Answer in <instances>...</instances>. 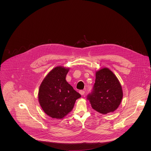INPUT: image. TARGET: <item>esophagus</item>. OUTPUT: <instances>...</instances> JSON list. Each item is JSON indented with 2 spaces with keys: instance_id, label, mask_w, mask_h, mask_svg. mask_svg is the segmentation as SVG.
I'll list each match as a JSON object with an SVG mask.
<instances>
[{
  "instance_id": "obj_1",
  "label": "esophagus",
  "mask_w": 151,
  "mask_h": 151,
  "mask_svg": "<svg viewBox=\"0 0 151 151\" xmlns=\"http://www.w3.org/2000/svg\"><path fill=\"white\" fill-rule=\"evenodd\" d=\"M79 94L81 95V96H83V95H84V94H85V91H83V90H81V91H79Z\"/></svg>"
}]
</instances>
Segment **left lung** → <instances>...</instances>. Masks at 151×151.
<instances>
[{"instance_id":"1","label":"left lung","mask_w":151,"mask_h":151,"mask_svg":"<svg viewBox=\"0 0 151 151\" xmlns=\"http://www.w3.org/2000/svg\"><path fill=\"white\" fill-rule=\"evenodd\" d=\"M122 97L121 85L115 75L107 68L97 70L93 91L87 97L93 109L102 114L114 112Z\"/></svg>"}]
</instances>
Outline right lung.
I'll use <instances>...</instances> for the list:
<instances>
[{
    "label": "right lung",
    "mask_w": 151,
    "mask_h": 151,
    "mask_svg": "<svg viewBox=\"0 0 151 151\" xmlns=\"http://www.w3.org/2000/svg\"><path fill=\"white\" fill-rule=\"evenodd\" d=\"M69 68L57 66L42 81L38 100L44 112L50 117L63 119L73 109L76 100L81 97L66 81Z\"/></svg>",
    "instance_id": "add662e5"
}]
</instances>
